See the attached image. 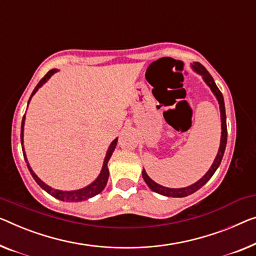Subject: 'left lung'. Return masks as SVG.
Here are the masks:
<instances>
[{"mask_svg": "<svg viewBox=\"0 0 256 256\" xmlns=\"http://www.w3.org/2000/svg\"><path fill=\"white\" fill-rule=\"evenodd\" d=\"M192 68H194V71L198 72V74L202 76V78L206 82V84L210 87V90H212V93L215 94V96L217 98L220 104V120H222V136H220V150L218 152H217L215 161L210 166V169L208 170V172L202 177L200 180H198L196 182H194L193 185H190L188 188H164V186L158 185V182H155L154 180L148 177V174L144 169L142 170V177L146 182V184L148 185L152 190L154 192L162 194V196H171V198H184L188 196L190 194H192L194 192H196L198 190H200L202 186H204L206 182H207L209 179L212 177V174H215V171L217 170V168L220 166V161H222L224 152H226V140H228V128H226V106H224V98L223 95L220 93V90H218V87L216 86L215 82H214L212 77L210 74L206 70V68L200 64L199 62H196L192 64Z\"/></svg>", "mask_w": 256, "mask_h": 256, "instance_id": "left-lung-1", "label": "left lung"}]
</instances>
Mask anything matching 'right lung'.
<instances>
[{
    "label": "right lung",
    "instance_id": "add662e5",
    "mask_svg": "<svg viewBox=\"0 0 256 256\" xmlns=\"http://www.w3.org/2000/svg\"><path fill=\"white\" fill-rule=\"evenodd\" d=\"M57 72L56 68H52L48 72L47 74L44 76V77L40 80L39 84H38L36 88H34L32 95H30V98L33 96L34 94H36V92L40 88L41 86L44 85V84L47 82V80L52 77V74ZM30 100H28V104H30ZM24 123H25V115L22 117V131H20V141H22V144L24 142ZM117 138L112 141V144H110L109 146V150L106 152V158H104V166H102V170L100 174H98V177L95 179V180L90 184L88 186H86V188H84L82 190H55V188H52L50 186H48L47 184H44V182L41 180V179L36 176V174L33 172V170L30 169V166L28 162V158H26V154H25V150H24V147H22V154H24V158H25V162L28 163V168L30 170V174H32V177L34 178V180L38 182V185L40 186L41 188H44L46 192L50 194L56 199L58 200H62V201H68V202H78V201H82V200H87L90 199V198L96 196V194L101 193L102 190H104L106 185V182H108V178H109V170H108V162L110 158H112L114 150H115L116 148V144H117Z\"/></svg>",
    "mask_w": 256,
    "mask_h": 256
}]
</instances>
